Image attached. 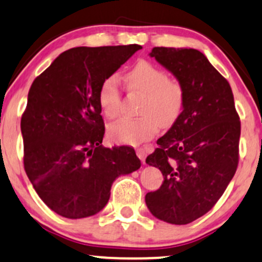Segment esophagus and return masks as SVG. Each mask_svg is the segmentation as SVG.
I'll use <instances>...</instances> for the list:
<instances>
[{"mask_svg": "<svg viewBox=\"0 0 262 262\" xmlns=\"http://www.w3.org/2000/svg\"><path fill=\"white\" fill-rule=\"evenodd\" d=\"M136 155H137L138 158L141 159V162H142L144 164V158H146V150H144L143 148H137L136 149Z\"/></svg>", "mask_w": 262, "mask_h": 262, "instance_id": "1", "label": "esophagus"}]
</instances>
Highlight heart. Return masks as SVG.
Instances as JSON below:
<instances>
[{
  "label": "heart",
  "mask_w": 262,
  "mask_h": 262,
  "mask_svg": "<svg viewBox=\"0 0 262 262\" xmlns=\"http://www.w3.org/2000/svg\"><path fill=\"white\" fill-rule=\"evenodd\" d=\"M130 92L144 95L141 107L143 116L125 118L109 127V136L115 142L140 144L155 136L159 126L170 127L183 112L185 91L175 78L146 60H141L125 77ZM104 115L114 119L121 112V92L118 77L110 76L101 83L98 95Z\"/></svg>",
  "instance_id": "obj_1"
}]
</instances>
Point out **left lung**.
<instances>
[{"label":"left lung","instance_id":"1","mask_svg":"<svg viewBox=\"0 0 262 262\" xmlns=\"http://www.w3.org/2000/svg\"><path fill=\"white\" fill-rule=\"evenodd\" d=\"M149 56L183 84L185 103L146 159L164 177L162 186L146 195V205L158 220L187 224L216 205L234 177L241 121L228 81L202 52L153 48Z\"/></svg>","mask_w":262,"mask_h":262}]
</instances>
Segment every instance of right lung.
Instances as JSON below:
<instances>
[{
	"label": "right lung",
	"instance_id": "right-lung-1",
	"mask_svg": "<svg viewBox=\"0 0 262 262\" xmlns=\"http://www.w3.org/2000/svg\"><path fill=\"white\" fill-rule=\"evenodd\" d=\"M140 49H70L34 79L20 120L24 169L39 198L60 216H94L109 201L114 180L141 167L131 147H103L98 100L104 79Z\"/></svg>",
	"mask_w": 262,
	"mask_h": 262
}]
</instances>
